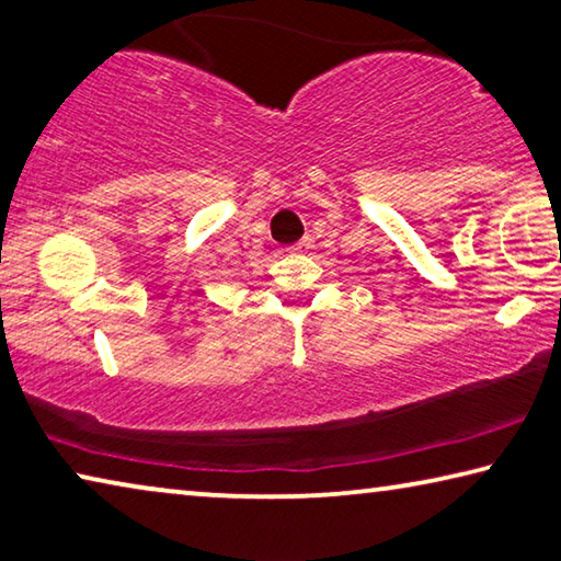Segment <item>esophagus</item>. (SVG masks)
<instances>
[{
  "label": "esophagus",
  "instance_id": "34e87169",
  "mask_svg": "<svg viewBox=\"0 0 561 561\" xmlns=\"http://www.w3.org/2000/svg\"><path fill=\"white\" fill-rule=\"evenodd\" d=\"M311 247H314V244H311L309 237H304V240H299L297 244L287 247V252H291V254H307V252L311 250Z\"/></svg>",
  "mask_w": 561,
  "mask_h": 561
}]
</instances>
